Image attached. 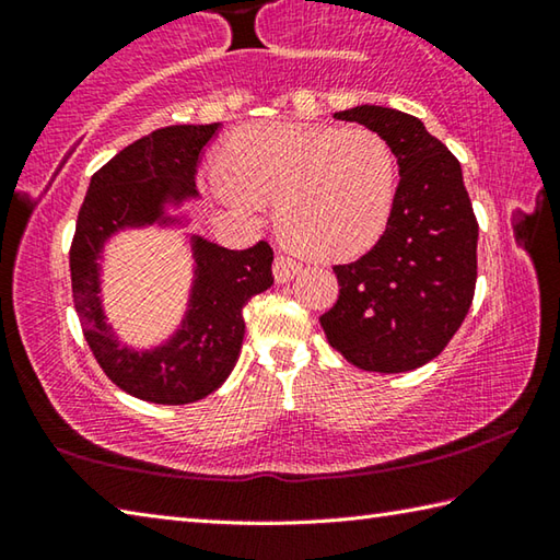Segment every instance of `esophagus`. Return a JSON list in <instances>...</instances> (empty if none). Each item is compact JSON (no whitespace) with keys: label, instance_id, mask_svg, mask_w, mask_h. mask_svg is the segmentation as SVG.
<instances>
[{"label":"esophagus","instance_id":"34e87169","mask_svg":"<svg viewBox=\"0 0 560 560\" xmlns=\"http://www.w3.org/2000/svg\"><path fill=\"white\" fill-rule=\"evenodd\" d=\"M299 271H301V264L296 259L287 257V254H279V257L273 259V277H277V281H291Z\"/></svg>","mask_w":560,"mask_h":560}]
</instances>
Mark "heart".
<instances>
[{"instance_id": "b5f03b06", "label": "heart", "mask_w": 560, "mask_h": 560, "mask_svg": "<svg viewBox=\"0 0 560 560\" xmlns=\"http://www.w3.org/2000/svg\"><path fill=\"white\" fill-rule=\"evenodd\" d=\"M217 189L232 205H277L287 240L308 257L371 246L390 217L393 145L371 128L267 120L244 126L220 153Z\"/></svg>"}]
</instances>
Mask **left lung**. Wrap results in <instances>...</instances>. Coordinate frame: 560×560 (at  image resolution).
I'll return each instance as SVG.
<instances>
[{
	"instance_id": "obj_1",
	"label": "left lung",
	"mask_w": 560,
	"mask_h": 560,
	"mask_svg": "<svg viewBox=\"0 0 560 560\" xmlns=\"http://www.w3.org/2000/svg\"><path fill=\"white\" fill-rule=\"evenodd\" d=\"M336 118L381 132L400 183L373 249L334 267L338 301L318 320L328 343L360 371H415L447 348L477 283L479 224L459 160L422 120L395 108L355 106Z\"/></svg>"
}]
</instances>
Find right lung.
Wrapping results in <instances>:
<instances>
[{
  "instance_id": "right-lung-1",
  "label": "right lung",
  "mask_w": 560,
  "mask_h": 560,
  "mask_svg": "<svg viewBox=\"0 0 560 560\" xmlns=\"http://www.w3.org/2000/svg\"><path fill=\"white\" fill-rule=\"evenodd\" d=\"M220 122L170 126L122 148L91 177L71 242V289L83 336L113 383L138 400L187 405L214 393L240 358L246 301L267 291L273 249H224L192 236L195 283L177 334L153 350L120 346L101 306L98 257L103 244L126 226L175 222L165 205L197 197L195 173Z\"/></svg>"
}]
</instances>
